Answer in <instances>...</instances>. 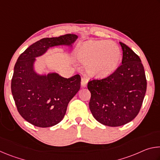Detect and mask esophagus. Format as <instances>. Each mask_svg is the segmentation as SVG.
<instances>
[{
  "mask_svg": "<svg viewBox=\"0 0 160 160\" xmlns=\"http://www.w3.org/2000/svg\"><path fill=\"white\" fill-rule=\"evenodd\" d=\"M88 80H89L88 77L87 76V75H84V76L82 78V79H81V85L82 87H85L88 82Z\"/></svg>",
  "mask_w": 160,
  "mask_h": 160,
  "instance_id": "1",
  "label": "esophagus"
}]
</instances>
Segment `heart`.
Instances as JSON below:
<instances>
[{
	"mask_svg": "<svg viewBox=\"0 0 160 160\" xmlns=\"http://www.w3.org/2000/svg\"><path fill=\"white\" fill-rule=\"evenodd\" d=\"M77 55L80 61L87 63L89 74L96 78H105L117 68L121 52L113 42L89 41L80 46Z\"/></svg>",
	"mask_w": 160,
	"mask_h": 160,
	"instance_id": "heart-1",
	"label": "heart"
}]
</instances>
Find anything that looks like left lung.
I'll return each mask as SVG.
<instances>
[{"mask_svg": "<svg viewBox=\"0 0 160 160\" xmlns=\"http://www.w3.org/2000/svg\"><path fill=\"white\" fill-rule=\"evenodd\" d=\"M120 44L122 64L109 76L88 83L91 92L89 107L92 114L99 123L111 127L125 125L136 117L147 90L140 57L125 44Z\"/></svg>", "mask_w": 160, "mask_h": 160, "instance_id": "8db88e82", "label": "left lung"}]
</instances>
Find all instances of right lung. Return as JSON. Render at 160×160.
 Segmentation results:
<instances>
[{
	"instance_id": "1",
	"label": "right lung",
	"mask_w": 160,
	"mask_h": 160,
	"mask_svg": "<svg viewBox=\"0 0 160 160\" xmlns=\"http://www.w3.org/2000/svg\"><path fill=\"white\" fill-rule=\"evenodd\" d=\"M77 38L72 34L44 38L18 57L11 80L12 94L19 113L32 125L47 128L61 122L81 82L78 74L68 79L56 73L38 75L33 70L34 58L53 46L71 45Z\"/></svg>"
}]
</instances>
